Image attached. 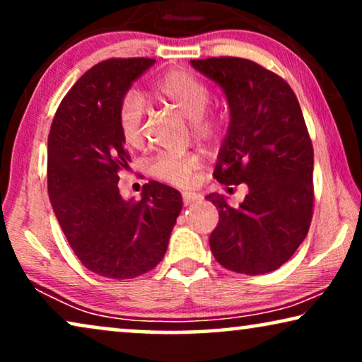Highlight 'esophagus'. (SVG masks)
Listing matches in <instances>:
<instances>
[{"label": "esophagus", "mask_w": 362, "mask_h": 362, "mask_svg": "<svg viewBox=\"0 0 362 362\" xmlns=\"http://www.w3.org/2000/svg\"><path fill=\"white\" fill-rule=\"evenodd\" d=\"M201 194H197V192H191V191H185L182 192V202H185V206H192L196 204V202H201Z\"/></svg>", "instance_id": "esophagus-1"}]
</instances>
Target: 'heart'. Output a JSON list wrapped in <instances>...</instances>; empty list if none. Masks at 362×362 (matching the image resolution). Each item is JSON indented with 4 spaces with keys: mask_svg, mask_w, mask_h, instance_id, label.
Returning <instances> with one entry per match:
<instances>
[{
    "mask_svg": "<svg viewBox=\"0 0 362 362\" xmlns=\"http://www.w3.org/2000/svg\"><path fill=\"white\" fill-rule=\"evenodd\" d=\"M158 98L170 103L177 112L189 118L192 130L199 138L216 135V123L204 113L209 107L211 92L199 78L185 71L170 72L155 88ZM118 128L122 140L132 148L141 146L143 128H145V105L136 93H127L118 107ZM199 161L194 155H161L151 163L150 171L158 180L175 186H187Z\"/></svg>",
    "mask_w": 362,
    "mask_h": 362,
    "instance_id": "obj_1",
    "label": "heart"
}]
</instances>
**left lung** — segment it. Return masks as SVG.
Masks as SVG:
<instances>
[{"label": "left lung", "mask_w": 362, "mask_h": 362, "mask_svg": "<svg viewBox=\"0 0 362 362\" xmlns=\"http://www.w3.org/2000/svg\"><path fill=\"white\" fill-rule=\"evenodd\" d=\"M191 66L221 87L230 112L216 180L249 187L237 207L217 192L206 196L219 211L211 250L237 274H269L295 254L313 216V146L300 103L284 78L249 59Z\"/></svg>", "instance_id": "obj_1"}]
</instances>
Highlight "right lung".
I'll return each instance as SVG.
<instances>
[{
	"label": "right lung",
	"instance_id": "obj_1",
	"mask_svg": "<svg viewBox=\"0 0 362 362\" xmlns=\"http://www.w3.org/2000/svg\"><path fill=\"white\" fill-rule=\"evenodd\" d=\"M155 59H110L87 71L64 97L47 140V191L74 254L93 274L125 280L146 274L166 254L182 207L175 187L150 181L141 199H123L128 170L118 107Z\"/></svg>",
	"mask_w": 362,
	"mask_h": 362
}]
</instances>
